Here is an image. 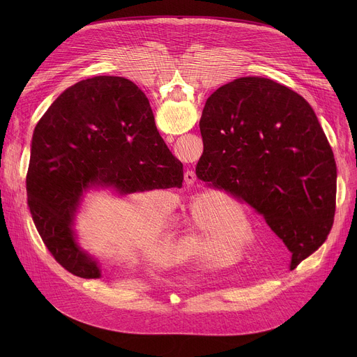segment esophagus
Listing matches in <instances>:
<instances>
[{"label":"esophagus","instance_id":"1","mask_svg":"<svg viewBox=\"0 0 357 357\" xmlns=\"http://www.w3.org/2000/svg\"><path fill=\"white\" fill-rule=\"evenodd\" d=\"M183 176H185V183L189 185V186H192L195 183V181H196V175H195V172L192 169H188Z\"/></svg>","mask_w":357,"mask_h":357}]
</instances>
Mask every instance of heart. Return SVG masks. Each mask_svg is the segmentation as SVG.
<instances>
[{
  "instance_id": "1",
  "label": "heart",
  "mask_w": 357,
  "mask_h": 357,
  "mask_svg": "<svg viewBox=\"0 0 357 357\" xmlns=\"http://www.w3.org/2000/svg\"><path fill=\"white\" fill-rule=\"evenodd\" d=\"M226 205H229V212L225 208H218L211 199H206L203 208H197V202H195L186 216L192 227L193 240L199 244L202 256H209L218 240L226 233L229 245L234 251L244 250L252 238L243 206L231 200L226 202Z\"/></svg>"
}]
</instances>
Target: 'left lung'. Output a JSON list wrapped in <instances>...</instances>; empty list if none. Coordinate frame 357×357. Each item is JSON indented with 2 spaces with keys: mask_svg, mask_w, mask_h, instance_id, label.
Segmentation results:
<instances>
[{
  "mask_svg": "<svg viewBox=\"0 0 357 357\" xmlns=\"http://www.w3.org/2000/svg\"><path fill=\"white\" fill-rule=\"evenodd\" d=\"M196 175L264 216L291 251L318 250L335 218L336 164L310 103L266 77H238L206 100Z\"/></svg>",
  "mask_w": 357,
  "mask_h": 357,
  "instance_id": "left-lung-1",
  "label": "left lung"
}]
</instances>
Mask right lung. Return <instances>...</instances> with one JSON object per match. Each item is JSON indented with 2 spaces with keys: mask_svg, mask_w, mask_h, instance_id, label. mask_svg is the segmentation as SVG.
Masks as SVG:
<instances>
[{
  "mask_svg": "<svg viewBox=\"0 0 357 357\" xmlns=\"http://www.w3.org/2000/svg\"><path fill=\"white\" fill-rule=\"evenodd\" d=\"M183 165L160 135L145 94L128 79L96 76L66 89L35 127L28 206L42 241L73 275L100 278L75 219L86 193L181 188Z\"/></svg>",
  "mask_w": 357,
  "mask_h": 357,
  "instance_id": "1",
  "label": "right lung"
}]
</instances>
